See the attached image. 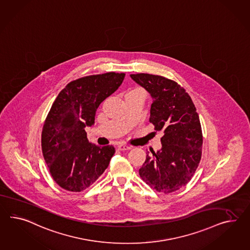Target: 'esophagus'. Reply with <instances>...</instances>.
<instances>
[{
    "label": "esophagus",
    "mask_w": 250,
    "mask_h": 250,
    "mask_svg": "<svg viewBox=\"0 0 250 250\" xmlns=\"http://www.w3.org/2000/svg\"><path fill=\"white\" fill-rule=\"evenodd\" d=\"M117 148H118L119 150L124 151V150H128V149H130L131 147H130V146H128V145H126V144H119V145L117 146Z\"/></svg>",
    "instance_id": "34e87169"
}]
</instances>
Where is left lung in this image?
<instances>
[{
  "mask_svg": "<svg viewBox=\"0 0 250 250\" xmlns=\"http://www.w3.org/2000/svg\"><path fill=\"white\" fill-rule=\"evenodd\" d=\"M153 99L149 122L163 130L162 147L147 152L140 168L141 179L156 191L179 190L191 179L202 154V130L190 96L176 82L147 73L130 74Z\"/></svg>",
  "mask_w": 250,
  "mask_h": 250,
  "instance_id": "left-lung-1",
  "label": "left lung"
}]
</instances>
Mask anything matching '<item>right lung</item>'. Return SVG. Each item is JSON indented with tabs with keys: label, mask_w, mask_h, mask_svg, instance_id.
I'll return each mask as SVG.
<instances>
[{
	"label": "right lung",
	"mask_w": 250,
	"mask_h": 250,
	"mask_svg": "<svg viewBox=\"0 0 250 250\" xmlns=\"http://www.w3.org/2000/svg\"><path fill=\"white\" fill-rule=\"evenodd\" d=\"M125 73L107 72L80 78L59 93L46 117L42 149L52 179L68 191L81 192L92 185L115 153L111 145L99 147L87 139L96 110L118 90Z\"/></svg>",
	"instance_id": "obj_1"
}]
</instances>
